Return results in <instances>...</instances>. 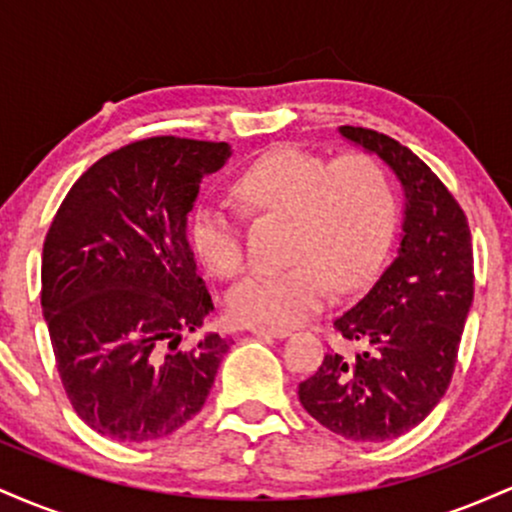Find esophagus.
Returning <instances> with one entry per match:
<instances>
[{"label": "esophagus", "instance_id": "1", "mask_svg": "<svg viewBox=\"0 0 512 512\" xmlns=\"http://www.w3.org/2000/svg\"><path fill=\"white\" fill-rule=\"evenodd\" d=\"M250 332L255 334V337H272V339H284L291 334L286 327H262V325H252Z\"/></svg>", "mask_w": 512, "mask_h": 512}]
</instances>
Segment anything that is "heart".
Segmentation results:
<instances>
[{"label":"heart","mask_w":512,"mask_h":512,"mask_svg":"<svg viewBox=\"0 0 512 512\" xmlns=\"http://www.w3.org/2000/svg\"><path fill=\"white\" fill-rule=\"evenodd\" d=\"M236 197L252 216L291 223L289 267L252 274L228 296V313L240 325H293L322 308L330 284L358 289L380 267L395 233V187L383 163L368 154L330 161L301 146H276L238 175ZM192 245L219 279L243 274V228L231 211L199 207Z\"/></svg>","instance_id":"b5f03b06"}]
</instances>
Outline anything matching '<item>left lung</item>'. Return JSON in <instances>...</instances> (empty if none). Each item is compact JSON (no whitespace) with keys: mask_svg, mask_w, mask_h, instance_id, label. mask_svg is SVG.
Listing matches in <instances>:
<instances>
[{"mask_svg":"<svg viewBox=\"0 0 512 512\" xmlns=\"http://www.w3.org/2000/svg\"><path fill=\"white\" fill-rule=\"evenodd\" d=\"M339 132L375 151L407 195L395 262L334 317L351 349H332L298 385L303 409L337 436L383 443L419 426L448 392L469 305L474 252L467 216L407 146L368 127Z\"/></svg>","mask_w":512,"mask_h":512,"instance_id":"8db88e82","label":"left lung"}]
</instances>
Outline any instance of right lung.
Instances as JSON below:
<instances>
[{"label": "right lung", "mask_w": 512, "mask_h": 512, "mask_svg": "<svg viewBox=\"0 0 512 512\" xmlns=\"http://www.w3.org/2000/svg\"><path fill=\"white\" fill-rule=\"evenodd\" d=\"M231 149L146 137L74 182L43 245V305L69 404L93 431L151 443L202 411L228 339L182 334L214 310L185 223Z\"/></svg>", "instance_id": "right-lung-1"}]
</instances>
